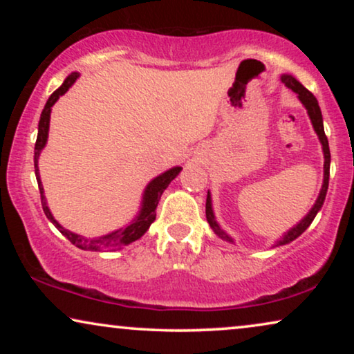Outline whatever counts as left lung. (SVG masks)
<instances>
[{"label": "left lung", "mask_w": 354, "mask_h": 354, "mask_svg": "<svg viewBox=\"0 0 354 354\" xmlns=\"http://www.w3.org/2000/svg\"><path fill=\"white\" fill-rule=\"evenodd\" d=\"M282 82L285 85L288 86V88H292L295 93L298 95V98L301 103L304 104V108L308 109V114L309 118H311V122H313V127L316 130L319 140H321L322 143V149H324V183H322V190L319 193V198L316 201V205L313 206V209L309 211V214L304 217V219L299 222L297 227H293L292 230L287 232V235L283 236L282 240H279L277 245H285V243H290V241H293L295 239H298L299 235L303 234L304 230L308 229L309 225H311V222L314 221V217H316L317 211L321 209L322 205H324V200H326V195H327V188H328V176H330V149H328V140L326 137V132H324V124H322V114H321V108H319V103L316 100V96H314L311 91L304 88V86L299 84V82L295 79L292 75H282ZM206 219L209 222L211 229L216 232L217 236H221L222 240H227L230 241V243H234V240L230 239L229 235L225 234L224 230L221 229L219 225H217V222L214 219V214H212V206H211V195L207 193V198H206Z\"/></svg>", "instance_id": "left-lung-1"}]
</instances>
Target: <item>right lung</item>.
<instances>
[{
	"mask_svg": "<svg viewBox=\"0 0 354 354\" xmlns=\"http://www.w3.org/2000/svg\"><path fill=\"white\" fill-rule=\"evenodd\" d=\"M79 74L77 72H72V74L67 77L59 88H57L55 93H53L50 98H48L45 108L41 111L40 115V122H38V135H37V142H35V156H33V164H35V176H37V182H38V190H40V196H41V207L45 211V214L48 219H50L57 230L61 232L62 235L66 236L67 240L71 241L72 245H75L77 248L85 250V251H103V250H118L122 248V246H127L132 243V241L138 240L145 232L149 229V225L153 224V221L156 219V207L158 203L161 200L162 192L166 190L169 183H171L174 178L178 176V172L182 171V167H174L171 171L164 172L162 176H159L148 183L147 190H145L143 195V205H142V211L137 219H135L132 224H129L125 229L115 230L113 234L100 236V239H85V236H80L77 234H72V232L66 230L64 227H61L57 222L55 221V217L51 216L50 209L46 206V200L45 195H43V187H41V180H40V174H38V158H40V151L43 147L46 145L48 140V129H50V114H51V106L59 100V96H62L69 90V86L74 84L77 80Z\"/></svg>",
	"mask_w": 354,
	"mask_h": 354,
	"instance_id": "1",
	"label": "right lung"
}]
</instances>
